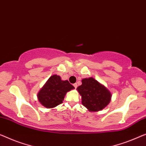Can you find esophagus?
<instances>
[{
	"instance_id": "obj_1",
	"label": "esophagus",
	"mask_w": 146,
	"mask_h": 146,
	"mask_svg": "<svg viewBox=\"0 0 146 146\" xmlns=\"http://www.w3.org/2000/svg\"><path fill=\"white\" fill-rule=\"evenodd\" d=\"M73 86H74V87H75V88H76L77 87V83H75V84H73Z\"/></svg>"
}]
</instances>
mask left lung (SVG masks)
Instances as JSON below:
<instances>
[{
    "label": "left lung",
    "instance_id": "obj_1",
    "mask_svg": "<svg viewBox=\"0 0 146 146\" xmlns=\"http://www.w3.org/2000/svg\"><path fill=\"white\" fill-rule=\"evenodd\" d=\"M77 89L82 96V105L90 111L104 109L111 97L110 91L92 77L82 79V84Z\"/></svg>",
    "mask_w": 146,
    "mask_h": 146
}]
</instances>
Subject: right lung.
I'll return each instance as SVG.
<instances>
[{
	"mask_svg": "<svg viewBox=\"0 0 146 146\" xmlns=\"http://www.w3.org/2000/svg\"><path fill=\"white\" fill-rule=\"evenodd\" d=\"M75 88L68 80H62L60 76H51L38 94V99L46 108L60 105L64 100L66 92Z\"/></svg>",
	"mask_w": 146,
	"mask_h": 146,
	"instance_id": "add662e5",
	"label": "right lung"
}]
</instances>
